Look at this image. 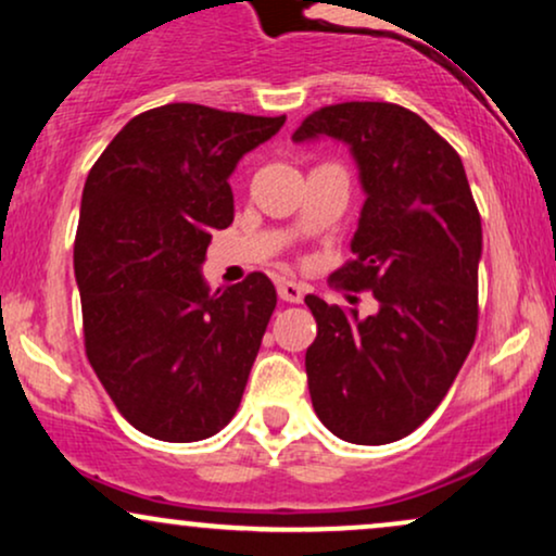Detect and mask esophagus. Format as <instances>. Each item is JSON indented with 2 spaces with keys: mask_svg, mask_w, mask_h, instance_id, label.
Returning <instances> with one entry per match:
<instances>
[{
  "mask_svg": "<svg viewBox=\"0 0 556 556\" xmlns=\"http://www.w3.org/2000/svg\"><path fill=\"white\" fill-rule=\"evenodd\" d=\"M277 292H279V298L287 300V303H303V298H305V285L290 282V279H279V282H277Z\"/></svg>",
  "mask_w": 556,
  "mask_h": 556,
  "instance_id": "34e87169",
  "label": "esophagus"
}]
</instances>
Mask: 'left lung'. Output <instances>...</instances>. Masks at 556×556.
Segmentation results:
<instances>
[{
  "label": "left lung",
  "instance_id": "8db88e82",
  "mask_svg": "<svg viewBox=\"0 0 556 556\" xmlns=\"http://www.w3.org/2000/svg\"><path fill=\"white\" fill-rule=\"evenodd\" d=\"M340 140L363 188L353 261L334 274L371 290L376 314L308 295L316 340L305 350L311 402L334 437L389 444L437 410L478 327L481 216L446 140L405 106L348 101L303 119L292 140Z\"/></svg>",
  "mask_w": 556,
  "mask_h": 556
}]
</instances>
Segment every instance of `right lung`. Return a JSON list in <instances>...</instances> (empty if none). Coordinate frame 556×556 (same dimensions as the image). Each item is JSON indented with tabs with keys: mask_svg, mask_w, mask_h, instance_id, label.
<instances>
[{
	"mask_svg": "<svg viewBox=\"0 0 556 556\" xmlns=\"http://www.w3.org/2000/svg\"><path fill=\"white\" fill-rule=\"evenodd\" d=\"M285 117L167 104L132 117L88 172L75 238L86 355L117 410L162 442L232 420L277 290L253 271L212 292L203 261L235 219L229 177Z\"/></svg>",
	"mask_w": 556,
	"mask_h": 556,
	"instance_id": "1",
	"label": "right lung"
}]
</instances>
